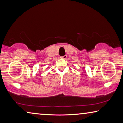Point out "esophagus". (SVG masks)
I'll return each mask as SVG.
<instances>
[{
    "label": "esophagus",
    "mask_w": 123,
    "mask_h": 123,
    "mask_svg": "<svg viewBox=\"0 0 123 123\" xmlns=\"http://www.w3.org/2000/svg\"><path fill=\"white\" fill-rule=\"evenodd\" d=\"M60 58H61V59H64V60H65V59H66V58H67V55H64V56H62V57H61Z\"/></svg>",
    "instance_id": "1"
}]
</instances>
